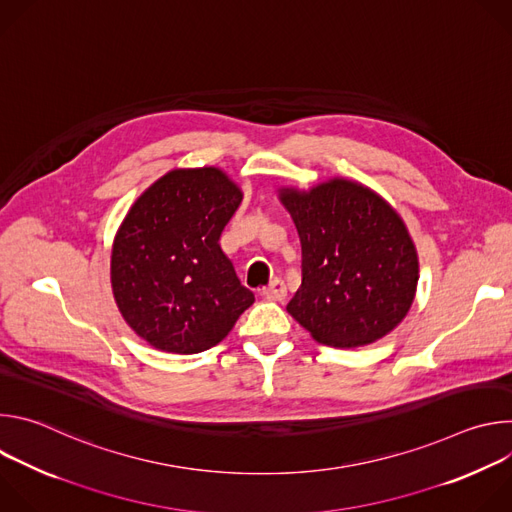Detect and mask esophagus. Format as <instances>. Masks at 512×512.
<instances>
[{
  "mask_svg": "<svg viewBox=\"0 0 512 512\" xmlns=\"http://www.w3.org/2000/svg\"><path fill=\"white\" fill-rule=\"evenodd\" d=\"M261 294H263L267 300H273V302H281V300H285V296H287L285 281H283L281 277H275L267 287H263Z\"/></svg>",
  "mask_w": 512,
  "mask_h": 512,
  "instance_id": "obj_1",
  "label": "esophagus"
}]
</instances>
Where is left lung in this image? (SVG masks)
Wrapping results in <instances>:
<instances>
[{
    "instance_id": "1",
    "label": "left lung",
    "mask_w": 512,
    "mask_h": 512,
    "mask_svg": "<svg viewBox=\"0 0 512 512\" xmlns=\"http://www.w3.org/2000/svg\"><path fill=\"white\" fill-rule=\"evenodd\" d=\"M281 200L302 241V285L287 312L318 342L360 346L409 312L417 253L399 214L373 190L332 180Z\"/></svg>"
}]
</instances>
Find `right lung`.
<instances>
[{"instance_id":"1","label":"right lung","mask_w":512,"mask_h":512,"mask_svg":"<svg viewBox=\"0 0 512 512\" xmlns=\"http://www.w3.org/2000/svg\"><path fill=\"white\" fill-rule=\"evenodd\" d=\"M243 200L216 168L174 170L145 190L115 237L111 283L125 322L152 346L196 354L255 302L221 235Z\"/></svg>"}]
</instances>
